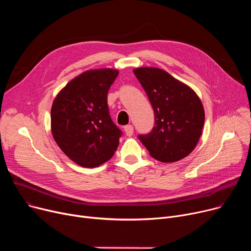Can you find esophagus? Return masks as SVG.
Wrapping results in <instances>:
<instances>
[{"mask_svg":"<svg viewBox=\"0 0 251 251\" xmlns=\"http://www.w3.org/2000/svg\"><path fill=\"white\" fill-rule=\"evenodd\" d=\"M124 131H125V133H126L127 136H131L133 134V127L131 125H126L124 127Z\"/></svg>","mask_w":251,"mask_h":251,"instance_id":"obj_1","label":"esophagus"}]
</instances>
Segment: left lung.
I'll return each mask as SVG.
<instances>
[{"mask_svg":"<svg viewBox=\"0 0 251 251\" xmlns=\"http://www.w3.org/2000/svg\"><path fill=\"white\" fill-rule=\"evenodd\" d=\"M133 73L154 112L152 131L139 135V139L157 161L174 163L184 159L195 149L202 133L204 109L200 97L163 69L140 67Z\"/></svg>","mask_w":251,"mask_h":251,"instance_id":"obj_1","label":"left lung"}]
</instances>
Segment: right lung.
<instances>
[{"instance_id": "1", "label": "right lung", "mask_w": 251, "mask_h": 251, "mask_svg": "<svg viewBox=\"0 0 251 251\" xmlns=\"http://www.w3.org/2000/svg\"><path fill=\"white\" fill-rule=\"evenodd\" d=\"M118 74L112 68L86 70L66 84L52 101L51 135L79 166L100 167L118 149L121 131L110 117L107 99Z\"/></svg>"}]
</instances>
